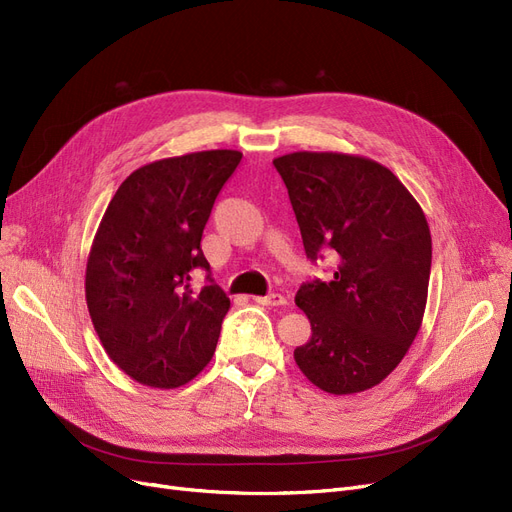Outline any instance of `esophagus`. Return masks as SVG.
<instances>
[{
	"instance_id": "34e87169",
	"label": "esophagus",
	"mask_w": 512,
	"mask_h": 512,
	"mask_svg": "<svg viewBox=\"0 0 512 512\" xmlns=\"http://www.w3.org/2000/svg\"><path fill=\"white\" fill-rule=\"evenodd\" d=\"M258 304H264V306H283L288 304V300H285V296L281 294H269V296H258L254 298Z\"/></svg>"
}]
</instances>
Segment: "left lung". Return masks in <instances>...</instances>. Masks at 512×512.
<instances>
[{
    "label": "left lung",
    "instance_id": "1",
    "mask_svg": "<svg viewBox=\"0 0 512 512\" xmlns=\"http://www.w3.org/2000/svg\"><path fill=\"white\" fill-rule=\"evenodd\" d=\"M298 220L304 252L332 250L330 281L304 283L296 304L311 338L296 365L321 391L353 395L380 384L422 325L433 241L414 195L382 163L334 151L273 159Z\"/></svg>",
    "mask_w": 512,
    "mask_h": 512
}]
</instances>
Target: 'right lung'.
Instances as JSON below:
<instances>
[{
  "label": "right lung",
  "mask_w": 512,
  "mask_h": 512,
  "mask_svg": "<svg viewBox=\"0 0 512 512\" xmlns=\"http://www.w3.org/2000/svg\"><path fill=\"white\" fill-rule=\"evenodd\" d=\"M239 161L233 149L151 161L121 182L98 224L86 264L90 319L113 363L140 384H187L216 351L231 300L216 283L195 290L191 281L210 271L201 235Z\"/></svg>",
  "instance_id": "obj_1"
}]
</instances>
